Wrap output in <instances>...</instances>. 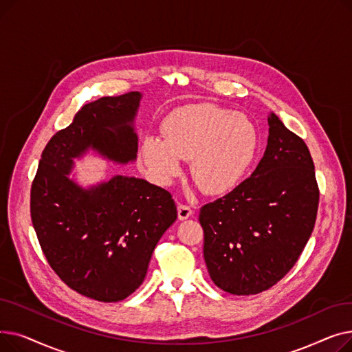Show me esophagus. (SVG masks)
<instances>
[{
  "label": "esophagus",
  "mask_w": 352,
  "mask_h": 352,
  "mask_svg": "<svg viewBox=\"0 0 352 352\" xmlns=\"http://www.w3.org/2000/svg\"><path fill=\"white\" fill-rule=\"evenodd\" d=\"M192 215V210L187 204H179L178 206V218L179 219H187Z\"/></svg>",
  "instance_id": "34e87169"
}]
</instances>
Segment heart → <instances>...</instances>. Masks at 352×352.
I'll return each mask as SVG.
<instances>
[{"label": "heart", "mask_w": 352, "mask_h": 352, "mask_svg": "<svg viewBox=\"0 0 352 352\" xmlns=\"http://www.w3.org/2000/svg\"><path fill=\"white\" fill-rule=\"evenodd\" d=\"M162 138L146 135L140 146L144 171L165 186L181 173V160H190V173L207 194H226L238 186L252 166L260 135L244 114L214 104H195L166 117Z\"/></svg>", "instance_id": "heart-1"}]
</instances>
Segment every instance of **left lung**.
Segmentation results:
<instances>
[{"mask_svg": "<svg viewBox=\"0 0 352 352\" xmlns=\"http://www.w3.org/2000/svg\"><path fill=\"white\" fill-rule=\"evenodd\" d=\"M268 125L267 150L251 177L199 210L211 280L234 295L284 278L317 219L320 190L307 144L275 114Z\"/></svg>", "mask_w": 352, "mask_h": 352, "instance_id": "1", "label": "left lung"}]
</instances>
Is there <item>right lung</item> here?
<instances>
[{
    "instance_id": "obj_1",
    "label": "right lung",
    "mask_w": 352,
    "mask_h": 352,
    "mask_svg": "<svg viewBox=\"0 0 352 352\" xmlns=\"http://www.w3.org/2000/svg\"><path fill=\"white\" fill-rule=\"evenodd\" d=\"M141 94L102 97L81 107L45 145L31 186V219L50 267L84 297L117 302L144 281L153 251L177 219L173 195L117 175L82 190L67 175L88 148L116 162L137 157L134 117Z\"/></svg>"
}]
</instances>
